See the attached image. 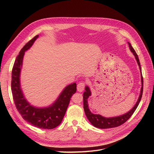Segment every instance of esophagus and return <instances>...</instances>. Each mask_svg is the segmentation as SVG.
I'll use <instances>...</instances> for the list:
<instances>
[{
	"label": "esophagus",
	"instance_id": "esophagus-1",
	"mask_svg": "<svg viewBox=\"0 0 154 154\" xmlns=\"http://www.w3.org/2000/svg\"><path fill=\"white\" fill-rule=\"evenodd\" d=\"M85 84H86V82L85 81H82V82H79L77 85V91L80 92H82L84 90Z\"/></svg>",
	"mask_w": 154,
	"mask_h": 154
}]
</instances>
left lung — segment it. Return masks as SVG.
Wrapping results in <instances>:
<instances>
[{"label":"left lung","instance_id":"obj_1","mask_svg":"<svg viewBox=\"0 0 154 154\" xmlns=\"http://www.w3.org/2000/svg\"><path fill=\"white\" fill-rule=\"evenodd\" d=\"M128 43L129 48H130L131 52L134 54L135 57L137 60V63H138L140 71H141L140 63L139 61V57H138V55H137V53L135 52V50L134 49V48L132 47L131 44L129 42H128ZM141 81H142V87H141V91H140V94L138 100H137L136 104L135 105V106L132 108V109L124 115L116 117H111V118H106V117H103L101 116L100 115L94 114H92V113H91L89 109H88V103H87V99L88 97H89V96L91 95V92L89 88L87 86L85 87V91L84 92V94H83L84 109L85 114L87 119H88V120L90 121V122L94 127L99 128H114V127H119L121 125H122L123 124H124L126 121H127V120L130 119V117L132 116L134 112L135 111L137 107H138L139 104L140 102V100L142 99V94H143V77H142V74H141Z\"/></svg>","mask_w":154,"mask_h":154}]
</instances>
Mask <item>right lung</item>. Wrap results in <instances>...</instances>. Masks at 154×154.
I'll return each instance as SVG.
<instances>
[{
	"mask_svg": "<svg viewBox=\"0 0 154 154\" xmlns=\"http://www.w3.org/2000/svg\"><path fill=\"white\" fill-rule=\"evenodd\" d=\"M38 37L35 36L23 47L15 59L12 71L11 90L16 109L22 117L35 127L43 129H52L62 122L66 114L72 96L76 92L77 84L74 83L67 86L59 98L51 106L38 109L35 108L26 101L23 95L20 85V72L22 65L23 57Z\"/></svg>",
	"mask_w": 154,
	"mask_h": 154,
	"instance_id": "1",
	"label": "right lung"
}]
</instances>
